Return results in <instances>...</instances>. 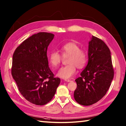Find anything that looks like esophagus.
Returning <instances> with one entry per match:
<instances>
[{
    "instance_id": "obj_1",
    "label": "esophagus",
    "mask_w": 126,
    "mask_h": 126,
    "mask_svg": "<svg viewBox=\"0 0 126 126\" xmlns=\"http://www.w3.org/2000/svg\"><path fill=\"white\" fill-rule=\"evenodd\" d=\"M64 81L65 82H71V81L70 79H64Z\"/></svg>"
}]
</instances>
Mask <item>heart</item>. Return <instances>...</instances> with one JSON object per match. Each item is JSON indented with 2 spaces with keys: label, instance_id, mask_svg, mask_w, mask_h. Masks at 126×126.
Returning <instances> with one entry per match:
<instances>
[{
  "label": "heart",
  "instance_id": "obj_1",
  "mask_svg": "<svg viewBox=\"0 0 126 126\" xmlns=\"http://www.w3.org/2000/svg\"><path fill=\"white\" fill-rule=\"evenodd\" d=\"M61 51L63 57L69 56L67 60L69 64L61 68L57 76L62 79L71 78L76 71V67L82 68L87 62V53L84 50L80 49L79 45L75 42H69L61 47ZM62 56L56 50L52 51L49 56L50 63L53 67L57 68L60 65Z\"/></svg>",
  "mask_w": 126,
  "mask_h": 126
}]
</instances>
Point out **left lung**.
Wrapping results in <instances>:
<instances>
[{
  "mask_svg": "<svg viewBox=\"0 0 126 126\" xmlns=\"http://www.w3.org/2000/svg\"><path fill=\"white\" fill-rule=\"evenodd\" d=\"M111 53L102 40L93 36L89 42L88 64L75 79L74 98L83 106H90L106 94L114 77Z\"/></svg>",
  "mask_w": 126,
  "mask_h": 126,
  "instance_id": "obj_1",
  "label": "left lung"
}]
</instances>
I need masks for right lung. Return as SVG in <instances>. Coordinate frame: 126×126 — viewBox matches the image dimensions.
I'll return each mask as SVG.
<instances>
[{
    "label": "right lung",
    "mask_w": 126,
    "mask_h": 126,
    "mask_svg": "<svg viewBox=\"0 0 126 126\" xmlns=\"http://www.w3.org/2000/svg\"><path fill=\"white\" fill-rule=\"evenodd\" d=\"M54 34L39 32L22 42L13 55L11 74L21 94L36 105L52 100L61 79L48 65L47 49Z\"/></svg>",
    "instance_id": "obj_1"
}]
</instances>
